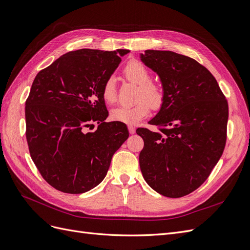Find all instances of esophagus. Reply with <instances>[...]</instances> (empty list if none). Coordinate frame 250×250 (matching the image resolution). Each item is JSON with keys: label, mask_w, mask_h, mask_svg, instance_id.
I'll return each instance as SVG.
<instances>
[{"label": "esophagus", "mask_w": 250, "mask_h": 250, "mask_svg": "<svg viewBox=\"0 0 250 250\" xmlns=\"http://www.w3.org/2000/svg\"><path fill=\"white\" fill-rule=\"evenodd\" d=\"M128 127V132H130V134H135V132H136V128L133 126V125H128L127 126Z\"/></svg>", "instance_id": "esophagus-1"}]
</instances>
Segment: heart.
<instances>
[{
    "label": "heart",
    "instance_id": "b5f03b06",
    "mask_svg": "<svg viewBox=\"0 0 250 250\" xmlns=\"http://www.w3.org/2000/svg\"><path fill=\"white\" fill-rule=\"evenodd\" d=\"M125 77L137 85L139 90L137 93V101L134 106H118L111 110L110 117L115 122L126 125H136L146 118L150 112V106L159 109L164 102L165 92L160 84L151 82V75L143 63L138 60H132L125 64L124 68ZM104 101L112 104L116 100V86L113 77L108 78L103 85Z\"/></svg>",
    "mask_w": 250,
    "mask_h": 250
}]
</instances>
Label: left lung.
<instances>
[{
    "label": "left lung",
    "mask_w": 250,
    "mask_h": 250,
    "mask_svg": "<svg viewBox=\"0 0 250 250\" xmlns=\"http://www.w3.org/2000/svg\"><path fill=\"white\" fill-rule=\"evenodd\" d=\"M144 65L160 78L165 99L150 125L137 128L144 147L139 164L150 188L167 197L196 190L222 156L229 106L218 83L205 66L171 51L146 50Z\"/></svg>",
    "instance_id": "1"
}]
</instances>
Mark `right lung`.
Masks as SVG:
<instances>
[{
    "label": "right lung",
    "mask_w": 250,
    "mask_h": 250,
    "mask_svg": "<svg viewBox=\"0 0 250 250\" xmlns=\"http://www.w3.org/2000/svg\"><path fill=\"white\" fill-rule=\"evenodd\" d=\"M128 50L68 52L40 70L26 102L30 155L52 187L87 192L104 179L114 152L127 139L124 123H106L103 85ZM99 124L94 132L87 127Z\"/></svg>",
    "instance_id": "add662e5"
}]
</instances>
